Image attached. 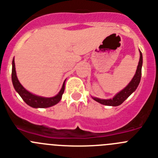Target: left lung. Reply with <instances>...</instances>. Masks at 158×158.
<instances>
[{
    "mask_svg": "<svg viewBox=\"0 0 158 158\" xmlns=\"http://www.w3.org/2000/svg\"><path fill=\"white\" fill-rule=\"evenodd\" d=\"M142 54L140 51V59H139V65L137 67V70L135 73V76L132 78L131 81L128 84L127 87L124 88L122 91L117 93L112 99H108V100H102V99L96 98L93 97V100L97 101L98 103L107 106H118L123 104L124 100L127 99L136 90V89L139 86L141 80V75H142Z\"/></svg>",
    "mask_w": 158,
    "mask_h": 158,
    "instance_id": "8db88e82",
    "label": "left lung"
}]
</instances>
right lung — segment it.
I'll list each match as a JSON object with an SVG mask.
<instances>
[{
  "instance_id": "obj_1",
  "label": "right lung",
  "mask_w": 158,
  "mask_h": 158,
  "mask_svg": "<svg viewBox=\"0 0 158 158\" xmlns=\"http://www.w3.org/2000/svg\"><path fill=\"white\" fill-rule=\"evenodd\" d=\"M12 81L13 84L14 89H16V91L19 93V95L21 96L23 101L32 107H40V108H44V107H49L51 106H54L57 104L58 102L62 99V94L65 90V81H64L62 87L60 90L59 93L54 97H42V96H36V95L32 94L27 91L22 86V85L19 83L17 77H16V68H15V62H14V58L12 60Z\"/></svg>"
}]
</instances>
